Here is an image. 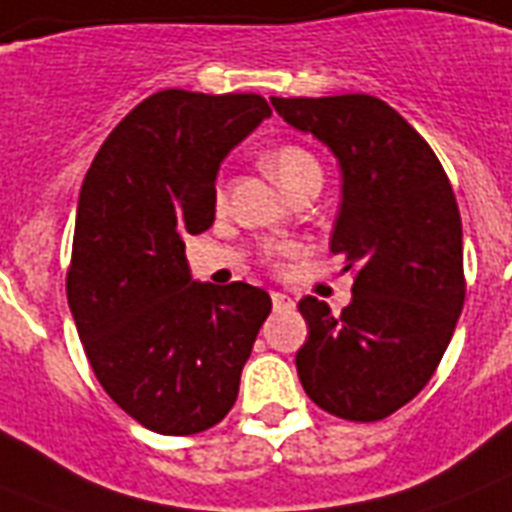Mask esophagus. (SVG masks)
Returning <instances> with one entry per match:
<instances>
[{"instance_id": "1", "label": "esophagus", "mask_w": 512, "mask_h": 512, "mask_svg": "<svg viewBox=\"0 0 512 512\" xmlns=\"http://www.w3.org/2000/svg\"><path fill=\"white\" fill-rule=\"evenodd\" d=\"M271 300L276 311H292V308H295V300L289 295H284V292H273Z\"/></svg>"}]
</instances>
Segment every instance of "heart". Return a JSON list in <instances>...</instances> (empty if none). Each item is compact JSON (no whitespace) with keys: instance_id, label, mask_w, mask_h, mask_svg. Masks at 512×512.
Here are the masks:
<instances>
[{"instance_id":"1","label":"heart","mask_w":512,"mask_h":512,"mask_svg":"<svg viewBox=\"0 0 512 512\" xmlns=\"http://www.w3.org/2000/svg\"><path fill=\"white\" fill-rule=\"evenodd\" d=\"M265 170L276 177V183L292 196L308 183H321V164L319 159L308 151V148L297 146V143H281V146L271 148L263 156ZM217 201H223V196H217ZM289 247H271L265 252V263H271L273 268H279L281 260L289 255Z\"/></svg>"}]
</instances>
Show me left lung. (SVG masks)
Listing matches in <instances>:
<instances>
[{"label": "left lung", "instance_id": "obj_1", "mask_svg": "<svg viewBox=\"0 0 512 512\" xmlns=\"http://www.w3.org/2000/svg\"><path fill=\"white\" fill-rule=\"evenodd\" d=\"M284 122L332 148L342 204L332 255L353 273L340 316L300 300L305 393L324 412L377 422L420 393L444 358L465 305L462 220L428 140L372 95L271 98Z\"/></svg>", "mask_w": 512, "mask_h": 512}]
</instances>
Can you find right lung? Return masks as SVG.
<instances>
[{
    "mask_svg": "<svg viewBox=\"0 0 512 512\" xmlns=\"http://www.w3.org/2000/svg\"><path fill=\"white\" fill-rule=\"evenodd\" d=\"M268 116L255 92H154L82 183L66 273L76 332L114 404L162 436H193L231 412L271 313L252 284L191 281L183 241L215 223L217 167Z\"/></svg>",
    "mask_w": 512,
    "mask_h": 512,
    "instance_id": "add662e5",
    "label": "right lung"
}]
</instances>
